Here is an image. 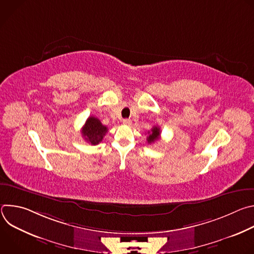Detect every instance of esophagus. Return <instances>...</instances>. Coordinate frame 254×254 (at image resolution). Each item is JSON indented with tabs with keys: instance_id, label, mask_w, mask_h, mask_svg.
Listing matches in <instances>:
<instances>
[{
	"instance_id": "34e87169",
	"label": "esophagus",
	"mask_w": 254,
	"mask_h": 254,
	"mask_svg": "<svg viewBox=\"0 0 254 254\" xmlns=\"http://www.w3.org/2000/svg\"><path fill=\"white\" fill-rule=\"evenodd\" d=\"M123 124L126 126H130L131 125V121L129 119H125L123 120Z\"/></svg>"
}]
</instances>
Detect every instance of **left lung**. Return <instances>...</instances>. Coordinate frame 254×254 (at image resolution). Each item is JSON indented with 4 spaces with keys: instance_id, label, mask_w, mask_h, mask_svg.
<instances>
[{
    "instance_id": "1",
    "label": "left lung",
    "mask_w": 254,
    "mask_h": 254,
    "mask_svg": "<svg viewBox=\"0 0 254 254\" xmlns=\"http://www.w3.org/2000/svg\"><path fill=\"white\" fill-rule=\"evenodd\" d=\"M160 134H161V129L159 127H154L151 131H148V136H147V140L149 143L155 142L156 140H158L160 138Z\"/></svg>"
}]
</instances>
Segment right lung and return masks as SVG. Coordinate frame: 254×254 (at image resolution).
Segmentation results:
<instances>
[{"label":"right lung","instance_id":"1","mask_svg":"<svg viewBox=\"0 0 254 254\" xmlns=\"http://www.w3.org/2000/svg\"><path fill=\"white\" fill-rule=\"evenodd\" d=\"M106 132L107 127L103 126L97 118L94 117H89L81 129L82 136L87 142L93 144V146L98 144L102 140Z\"/></svg>","mask_w":254,"mask_h":254}]
</instances>
